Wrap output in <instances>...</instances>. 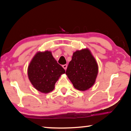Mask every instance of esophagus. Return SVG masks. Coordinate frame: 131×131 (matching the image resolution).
Returning a JSON list of instances; mask_svg holds the SVG:
<instances>
[{"label": "esophagus", "instance_id": "1", "mask_svg": "<svg viewBox=\"0 0 131 131\" xmlns=\"http://www.w3.org/2000/svg\"><path fill=\"white\" fill-rule=\"evenodd\" d=\"M67 66H68L67 65H62V67L64 68V69H65V70H66V69H67Z\"/></svg>", "mask_w": 131, "mask_h": 131}]
</instances>
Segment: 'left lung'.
<instances>
[{"label": "left lung", "mask_w": 131, "mask_h": 131, "mask_svg": "<svg viewBox=\"0 0 131 131\" xmlns=\"http://www.w3.org/2000/svg\"><path fill=\"white\" fill-rule=\"evenodd\" d=\"M98 67L89 50L84 49L73 53L66 74L74 87L80 91L89 89L96 80Z\"/></svg>", "instance_id": "obj_1"}]
</instances>
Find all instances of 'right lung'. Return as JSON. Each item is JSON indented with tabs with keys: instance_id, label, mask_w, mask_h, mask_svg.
Instances as JSON below:
<instances>
[{
	"instance_id": "1",
	"label": "right lung",
	"mask_w": 131,
	"mask_h": 131,
	"mask_svg": "<svg viewBox=\"0 0 131 131\" xmlns=\"http://www.w3.org/2000/svg\"><path fill=\"white\" fill-rule=\"evenodd\" d=\"M65 70L57 63L50 51L39 52L35 55L29 65L28 74L34 87L43 93L54 89L55 84Z\"/></svg>"
}]
</instances>
